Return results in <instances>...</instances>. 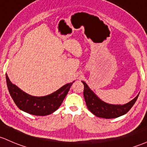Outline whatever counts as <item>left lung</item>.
Returning <instances> with one entry per match:
<instances>
[{"mask_svg": "<svg viewBox=\"0 0 147 147\" xmlns=\"http://www.w3.org/2000/svg\"><path fill=\"white\" fill-rule=\"evenodd\" d=\"M84 85L83 95L87 107L90 111L97 117L104 119H115L126 114L132 108L137 100L138 96L125 105H111L100 100L95 94L88 88V85L82 81Z\"/></svg>", "mask_w": 147, "mask_h": 147, "instance_id": "obj_1", "label": "left lung"}]
</instances>
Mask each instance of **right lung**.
I'll list each match as a JSON object with an SVG mask.
<instances>
[{
	"label": "right lung",
	"instance_id": "add662e5",
	"mask_svg": "<svg viewBox=\"0 0 147 147\" xmlns=\"http://www.w3.org/2000/svg\"><path fill=\"white\" fill-rule=\"evenodd\" d=\"M6 82L10 95L19 109L35 116H47L59 108L74 82L66 84L56 92L43 97L32 96L24 92L11 83L7 74Z\"/></svg>",
	"mask_w": 147,
	"mask_h": 147
}]
</instances>
